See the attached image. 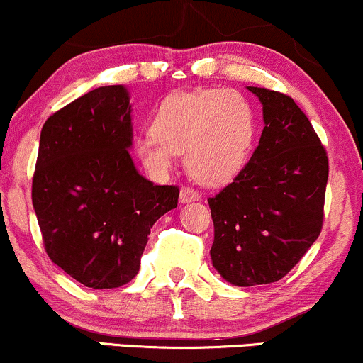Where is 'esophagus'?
<instances>
[{"label":"esophagus","mask_w":363,"mask_h":363,"mask_svg":"<svg viewBox=\"0 0 363 363\" xmlns=\"http://www.w3.org/2000/svg\"><path fill=\"white\" fill-rule=\"evenodd\" d=\"M179 199H181V203H189V201H196V199H201V194H199L196 189H193V187L182 186Z\"/></svg>","instance_id":"obj_1"}]
</instances>
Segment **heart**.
<instances>
[{
    "label": "heart",
    "mask_w": 363,
    "mask_h": 363,
    "mask_svg": "<svg viewBox=\"0 0 363 363\" xmlns=\"http://www.w3.org/2000/svg\"><path fill=\"white\" fill-rule=\"evenodd\" d=\"M152 133L136 141L148 170L165 174L184 152L189 176L201 184L230 181L247 162L257 133L252 104L234 90L174 91L158 106Z\"/></svg>",
    "instance_id": "heart-1"
}]
</instances>
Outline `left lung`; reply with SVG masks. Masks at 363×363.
Segmentation results:
<instances>
[{"instance_id":"obj_1","label":"left lung","mask_w":363,"mask_h":363,"mask_svg":"<svg viewBox=\"0 0 363 363\" xmlns=\"http://www.w3.org/2000/svg\"><path fill=\"white\" fill-rule=\"evenodd\" d=\"M262 104L264 129L251 160L208 198L211 261L239 286L281 280L315 242L324 222L328 152L294 99L249 86Z\"/></svg>"}]
</instances>
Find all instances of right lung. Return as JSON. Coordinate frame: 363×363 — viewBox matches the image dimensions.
I'll list each match as a JSON object with an SVG mask.
<instances>
[{
  "label": "right lung",
  "instance_id": "add662e5",
  "mask_svg": "<svg viewBox=\"0 0 363 363\" xmlns=\"http://www.w3.org/2000/svg\"><path fill=\"white\" fill-rule=\"evenodd\" d=\"M123 85L101 86L49 116L40 131L32 203L44 249L90 289H118L140 272L150 228L177 206V186L135 169Z\"/></svg>",
  "mask_w": 363,
  "mask_h": 363
}]
</instances>
